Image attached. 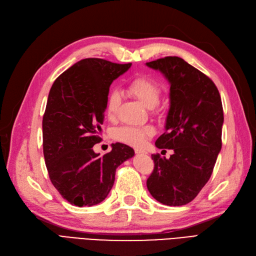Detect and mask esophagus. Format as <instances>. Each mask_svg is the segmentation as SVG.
I'll return each mask as SVG.
<instances>
[{"label": "esophagus", "instance_id": "34e87169", "mask_svg": "<svg viewBox=\"0 0 256 256\" xmlns=\"http://www.w3.org/2000/svg\"><path fill=\"white\" fill-rule=\"evenodd\" d=\"M134 152H136V154H147V152H146V150H140V148H136V150H134Z\"/></svg>", "mask_w": 256, "mask_h": 256}]
</instances>
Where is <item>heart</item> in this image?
<instances>
[{
  "instance_id": "heart-1",
  "label": "heart",
  "mask_w": 256,
  "mask_h": 256,
  "mask_svg": "<svg viewBox=\"0 0 256 256\" xmlns=\"http://www.w3.org/2000/svg\"><path fill=\"white\" fill-rule=\"evenodd\" d=\"M127 92L136 97L146 108H150L154 112H158L160 108L158 102L161 96L162 88L160 84L148 76H136L127 84ZM120 106V95L112 92L106 97V111L109 118H113ZM154 130L150 126H122L116 128L113 132L115 140L132 146H141L146 138L152 136Z\"/></svg>"
}]
</instances>
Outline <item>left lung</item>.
<instances>
[{
    "mask_svg": "<svg viewBox=\"0 0 256 256\" xmlns=\"http://www.w3.org/2000/svg\"><path fill=\"white\" fill-rule=\"evenodd\" d=\"M168 80L170 106L158 148L173 150L168 159L152 154L154 170L147 189L168 206L190 203L210 178L222 146L223 108L212 80L178 56L146 63Z\"/></svg>",
    "mask_w": 256,
    "mask_h": 256,
    "instance_id": "1",
    "label": "left lung"
}]
</instances>
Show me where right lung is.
<instances>
[{
  "label": "right lung",
  "instance_id": "right-lung-1",
  "mask_svg": "<svg viewBox=\"0 0 256 256\" xmlns=\"http://www.w3.org/2000/svg\"><path fill=\"white\" fill-rule=\"evenodd\" d=\"M130 66L84 58L52 84L42 118L44 162L52 184L72 205L102 202L113 187L116 168L134 157V150L122 143L112 144L102 157L92 150L102 140L99 134L110 85Z\"/></svg>",
  "mask_w": 256,
  "mask_h": 256
}]
</instances>
